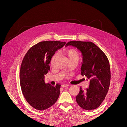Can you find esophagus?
<instances>
[{
	"instance_id": "1",
	"label": "esophagus",
	"mask_w": 127,
	"mask_h": 127,
	"mask_svg": "<svg viewBox=\"0 0 127 127\" xmlns=\"http://www.w3.org/2000/svg\"><path fill=\"white\" fill-rule=\"evenodd\" d=\"M69 86V84H63L62 85H61V87H68V86Z\"/></svg>"
}]
</instances>
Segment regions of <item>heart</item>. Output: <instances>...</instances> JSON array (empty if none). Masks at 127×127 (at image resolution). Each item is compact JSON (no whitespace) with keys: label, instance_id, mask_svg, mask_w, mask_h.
<instances>
[{"label":"heart","instance_id":"heart-1","mask_svg":"<svg viewBox=\"0 0 127 127\" xmlns=\"http://www.w3.org/2000/svg\"><path fill=\"white\" fill-rule=\"evenodd\" d=\"M64 54L67 57L69 60L72 59L76 57H78V55H77V53L76 52V51L73 50H68L65 51L64 52ZM55 58V55L53 56L51 60V63H53Z\"/></svg>","mask_w":127,"mask_h":127}]
</instances>
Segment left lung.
<instances>
[{"instance_id":"1","label":"left lung","mask_w":127,"mask_h":127,"mask_svg":"<svg viewBox=\"0 0 127 127\" xmlns=\"http://www.w3.org/2000/svg\"><path fill=\"white\" fill-rule=\"evenodd\" d=\"M76 47L83 58L81 75L90 82L89 87L83 91L80 87L76 102L82 109L92 110L97 108L109 91L111 80L108 59L101 50L92 42L72 41L66 46Z\"/></svg>"}]
</instances>
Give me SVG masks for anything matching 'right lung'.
<instances>
[{
	"instance_id": "obj_1",
	"label": "right lung",
	"mask_w": 127,
	"mask_h": 127,
	"mask_svg": "<svg viewBox=\"0 0 127 127\" xmlns=\"http://www.w3.org/2000/svg\"><path fill=\"white\" fill-rule=\"evenodd\" d=\"M66 42L48 41L31 48L22 61L20 82L22 93L29 104L37 110H46L57 102L60 85L52 86L44 82L45 75L50 70L49 64L58 50Z\"/></svg>"
}]
</instances>
